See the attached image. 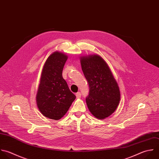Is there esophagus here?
Masks as SVG:
<instances>
[{
  "label": "esophagus",
  "instance_id": "34e87169",
  "mask_svg": "<svg viewBox=\"0 0 159 159\" xmlns=\"http://www.w3.org/2000/svg\"><path fill=\"white\" fill-rule=\"evenodd\" d=\"M76 97H77V98H80V97H81V93H80V92H77V93H76Z\"/></svg>",
  "mask_w": 159,
  "mask_h": 159
}]
</instances>
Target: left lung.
Instances as JSON below:
<instances>
[{
    "label": "left lung",
    "instance_id": "left-lung-1",
    "mask_svg": "<svg viewBox=\"0 0 159 159\" xmlns=\"http://www.w3.org/2000/svg\"><path fill=\"white\" fill-rule=\"evenodd\" d=\"M82 69L89 86L86 103L91 113L103 120L111 115L120 100V92L108 66L98 55L80 59Z\"/></svg>",
    "mask_w": 159,
    "mask_h": 159
}]
</instances>
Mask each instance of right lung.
Returning <instances> with one entry per match:
<instances>
[{"mask_svg":"<svg viewBox=\"0 0 159 159\" xmlns=\"http://www.w3.org/2000/svg\"><path fill=\"white\" fill-rule=\"evenodd\" d=\"M67 56L57 51L47 59L41 75L36 95L40 112L52 120L61 119L68 111L75 95L62 77V70Z\"/></svg>","mask_w":159,"mask_h":159,"instance_id":"add662e5","label":"right lung"}]
</instances>
